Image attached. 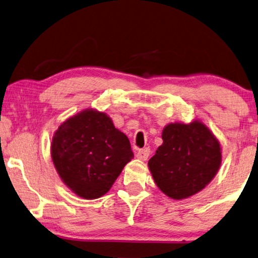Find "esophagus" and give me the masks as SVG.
I'll list each match as a JSON object with an SVG mask.
<instances>
[{
	"label": "esophagus",
	"mask_w": 258,
	"mask_h": 258,
	"mask_svg": "<svg viewBox=\"0 0 258 258\" xmlns=\"http://www.w3.org/2000/svg\"><path fill=\"white\" fill-rule=\"evenodd\" d=\"M149 155H150V149L149 148L139 149L138 153H137V157L139 159H142V161H146V159L149 157Z\"/></svg>",
	"instance_id": "34e87169"
}]
</instances>
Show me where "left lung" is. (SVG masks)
I'll list each match as a JSON object with an SVG mask.
<instances>
[{
  "label": "left lung",
  "mask_w": 258,
  "mask_h": 258,
  "mask_svg": "<svg viewBox=\"0 0 258 258\" xmlns=\"http://www.w3.org/2000/svg\"><path fill=\"white\" fill-rule=\"evenodd\" d=\"M163 145L148 166L163 193L174 200L199 193L218 172L222 151L217 139L203 122H173L162 133Z\"/></svg>",
  "instance_id": "obj_1"
}]
</instances>
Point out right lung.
Returning a JSON list of instances; mask_svg holds the SVG:
<instances>
[{
	"mask_svg": "<svg viewBox=\"0 0 258 258\" xmlns=\"http://www.w3.org/2000/svg\"><path fill=\"white\" fill-rule=\"evenodd\" d=\"M133 157L128 138L107 114L93 109L65 120L51 142V158L60 179L87 200L108 193Z\"/></svg>",
	"mask_w": 258,
	"mask_h": 258,
	"instance_id": "add662e5",
	"label": "right lung"
}]
</instances>
